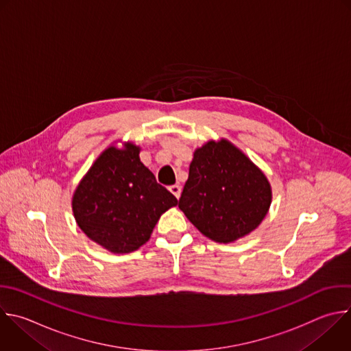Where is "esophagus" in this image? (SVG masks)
Returning a JSON list of instances; mask_svg holds the SVG:
<instances>
[{"label": "esophagus", "instance_id": "obj_1", "mask_svg": "<svg viewBox=\"0 0 351 351\" xmlns=\"http://www.w3.org/2000/svg\"><path fill=\"white\" fill-rule=\"evenodd\" d=\"M169 191L176 197L179 198L180 197V193H182V187L179 184H173V186H169Z\"/></svg>", "mask_w": 351, "mask_h": 351}]
</instances>
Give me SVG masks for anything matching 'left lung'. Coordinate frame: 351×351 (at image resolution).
<instances>
[{
    "label": "left lung",
    "mask_w": 351,
    "mask_h": 351,
    "mask_svg": "<svg viewBox=\"0 0 351 351\" xmlns=\"http://www.w3.org/2000/svg\"><path fill=\"white\" fill-rule=\"evenodd\" d=\"M270 204L267 178L234 145L210 141L194 152L179 208L205 237L227 244L250 234Z\"/></svg>",
    "instance_id": "8db88e82"
}]
</instances>
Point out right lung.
<instances>
[{
    "instance_id": "obj_1",
    "label": "right lung",
    "mask_w": 351,
    "mask_h": 351,
    "mask_svg": "<svg viewBox=\"0 0 351 351\" xmlns=\"http://www.w3.org/2000/svg\"><path fill=\"white\" fill-rule=\"evenodd\" d=\"M141 147H107L73 195V213L86 237L112 254H130L146 244L161 215L178 205L139 158Z\"/></svg>"
}]
</instances>
